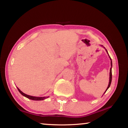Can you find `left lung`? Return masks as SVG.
Returning a JSON list of instances; mask_svg holds the SVG:
<instances>
[{
	"instance_id": "obj_1",
	"label": "left lung",
	"mask_w": 128,
	"mask_h": 128,
	"mask_svg": "<svg viewBox=\"0 0 128 128\" xmlns=\"http://www.w3.org/2000/svg\"><path fill=\"white\" fill-rule=\"evenodd\" d=\"M106 51H107V54H108V52H107V50L106 49ZM108 55H109V54H108ZM109 57H110V59H111V68H110V81H109V84H108V87H107V89H106V92H107V90H108V88H110V85H111V81H112V60H111V58H110V55H109ZM105 92H104V93H105Z\"/></svg>"
}]
</instances>
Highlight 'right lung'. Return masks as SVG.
<instances>
[{"instance_id": "1", "label": "right lung", "mask_w": 128, "mask_h": 128, "mask_svg": "<svg viewBox=\"0 0 128 128\" xmlns=\"http://www.w3.org/2000/svg\"><path fill=\"white\" fill-rule=\"evenodd\" d=\"M17 89H18V92H20V94L21 95H22L23 96H25L26 98H27L29 99H31V100H44V99H46L47 98H48V96H45V97H37V96H30V95H27L24 93L23 92H21V91L19 89V88H17Z\"/></svg>"}]
</instances>
